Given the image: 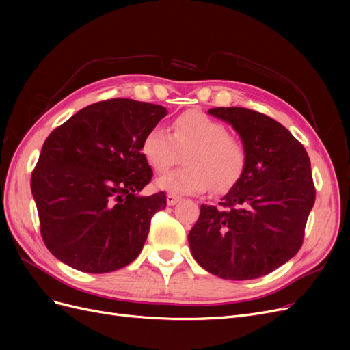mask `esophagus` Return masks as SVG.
Wrapping results in <instances>:
<instances>
[{"label": "esophagus", "mask_w": 350, "mask_h": 350, "mask_svg": "<svg viewBox=\"0 0 350 350\" xmlns=\"http://www.w3.org/2000/svg\"><path fill=\"white\" fill-rule=\"evenodd\" d=\"M179 200H181V197H178V196H175V194H167V196H166V203H167V206H175Z\"/></svg>", "instance_id": "1"}]
</instances>
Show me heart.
<instances>
[{
    "label": "heart",
    "mask_w": 350,
    "mask_h": 350,
    "mask_svg": "<svg viewBox=\"0 0 350 350\" xmlns=\"http://www.w3.org/2000/svg\"><path fill=\"white\" fill-rule=\"evenodd\" d=\"M142 154L154 172L163 174L184 153V167L162 175L156 187L172 194H201L213 187L226 193L242 178L248 163L247 147L228 125L203 111L191 109L175 116L171 133L153 126L140 146Z\"/></svg>",
    "instance_id": "heart-1"
}]
</instances>
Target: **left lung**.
Returning a JSON list of instances; mask_svg holds the SVG:
<instances>
[{"instance_id":"8db88e82","label":"left lung","mask_w":350,"mask_h":350,"mask_svg":"<svg viewBox=\"0 0 350 350\" xmlns=\"http://www.w3.org/2000/svg\"><path fill=\"white\" fill-rule=\"evenodd\" d=\"M248 152L242 178L219 206L200 207L188 234L193 257L215 276L250 280L289 261L304 242L315 201L305 147L270 116L247 108H213Z\"/></svg>"}]
</instances>
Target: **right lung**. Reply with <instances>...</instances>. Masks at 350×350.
Segmentation results:
<instances>
[{"label":"right lung","mask_w":350,"mask_h":350,"mask_svg":"<svg viewBox=\"0 0 350 350\" xmlns=\"http://www.w3.org/2000/svg\"><path fill=\"white\" fill-rule=\"evenodd\" d=\"M165 115L161 105L108 99L48 135L30 188L42 239L59 261L84 273H109L142 252L166 194L139 196L153 176L140 146Z\"/></svg>","instance_id":"right-lung-1"}]
</instances>
